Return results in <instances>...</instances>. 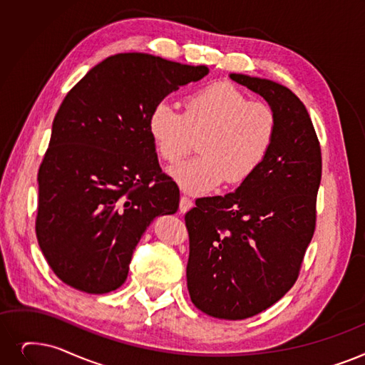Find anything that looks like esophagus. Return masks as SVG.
Listing matches in <instances>:
<instances>
[{"instance_id": "esophagus-1", "label": "esophagus", "mask_w": 365, "mask_h": 365, "mask_svg": "<svg viewBox=\"0 0 365 365\" xmlns=\"http://www.w3.org/2000/svg\"><path fill=\"white\" fill-rule=\"evenodd\" d=\"M192 201L191 200H189L187 197H180V202H179V209H180V212L182 213H186L189 209H191L192 207Z\"/></svg>"}]
</instances>
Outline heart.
Returning a JSON list of instances; mask_svg holds the SVG:
<instances>
[{"instance_id":"obj_1","label":"heart","mask_w":365,"mask_h":365,"mask_svg":"<svg viewBox=\"0 0 365 365\" xmlns=\"http://www.w3.org/2000/svg\"><path fill=\"white\" fill-rule=\"evenodd\" d=\"M148 130L164 161L176 163L191 150V160L170 168V176L185 192L202 195L222 182L239 185L262 165L277 134L274 108L227 81L212 82L189 92L183 113L168 101L155 104Z\"/></svg>"}]
</instances>
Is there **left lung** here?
<instances>
[{
    "label": "left lung",
    "instance_id": "obj_1",
    "mask_svg": "<svg viewBox=\"0 0 365 365\" xmlns=\"http://www.w3.org/2000/svg\"><path fill=\"white\" fill-rule=\"evenodd\" d=\"M270 104L277 134L262 165L234 192L185 215L187 291L197 309L239 321L273 306L299 274L316 227L322 156L307 108L273 81L230 74Z\"/></svg>",
    "mask_w": 365,
    "mask_h": 365
}]
</instances>
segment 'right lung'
<instances>
[{
  "label": "right lung",
  "mask_w": 365,
  "mask_h": 365,
  "mask_svg": "<svg viewBox=\"0 0 365 365\" xmlns=\"http://www.w3.org/2000/svg\"><path fill=\"white\" fill-rule=\"evenodd\" d=\"M209 74L148 53H118L91 68L59 106L38 170L36 234L71 288L107 294L126 280L150 222L179 209L148 119L155 104Z\"/></svg>",
  "instance_id": "add662e5"
}]
</instances>
